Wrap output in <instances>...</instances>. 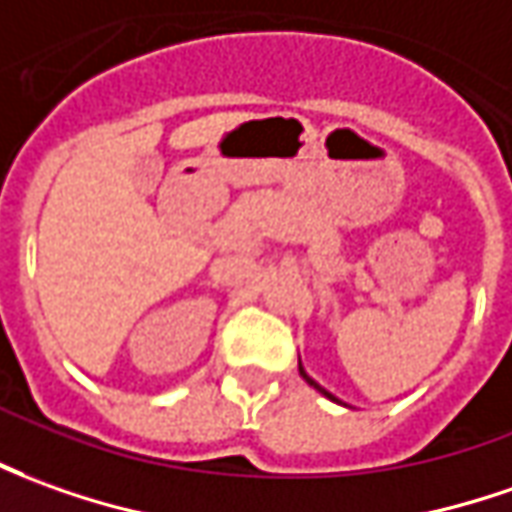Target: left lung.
Masks as SVG:
<instances>
[{
    "label": "left lung",
    "mask_w": 512,
    "mask_h": 512,
    "mask_svg": "<svg viewBox=\"0 0 512 512\" xmlns=\"http://www.w3.org/2000/svg\"><path fill=\"white\" fill-rule=\"evenodd\" d=\"M298 370H301V376H303V379H306V382L312 384V387H315L317 393H323V396H326V398H331V401H337V398L331 396V393H329V390H326V387H320V384H317L315 379H312V376H309V373H306V370H303V365H301V362H298Z\"/></svg>",
    "instance_id": "left-lung-1"
}]
</instances>
